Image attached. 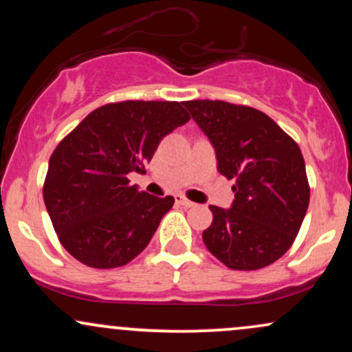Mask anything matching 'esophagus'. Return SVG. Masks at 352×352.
Returning a JSON list of instances; mask_svg holds the SVG:
<instances>
[{"instance_id": "esophagus-1", "label": "esophagus", "mask_w": 352, "mask_h": 352, "mask_svg": "<svg viewBox=\"0 0 352 352\" xmlns=\"http://www.w3.org/2000/svg\"><path fill=\"white\" fill-rule=\"evenodd\" d=\"M175 201H177V204H179V205H182V207H187V208L195 207V204H193L192 200H188L185 195H182V193H179V195H175Z\"/></svg>"}]
</instances>
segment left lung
<instances>
[{
	"label": "left lung",
	"instance_id": "obj_1",
	"mask_svg": "<svg viewBox=\"0 0 352 352\" xmlns=\"http://www.w3.org/2000/svg\"><path fill=\"white\" fill-rule=\"evenodd\" d=\"M193 120L217 153V168L235 180L232 208L210 205L204 243L225 266L252 272L289 250L309 205V184L298 144L272 117L225 100H187Z\"/></svg>",
	"mask_w": 352,
	"mask_h": 352
}]
</instances>
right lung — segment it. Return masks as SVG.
<instances>
[{
  "mask_svg": "<svg viewBox=\"0 0 352 352\" xmlns=\"http://www.w3.org/2000/svg\"><path fill=\"white\" fill-rule=\"evenodd\" d=\"M184 102L124 100L96 109L52 152L43 197L60 245L98 270L127 265L173 205L129 184L160 140L188 122Z\"/></svg>",
  "mask_w": 352,
  "mask_h": 352,
  "instance_id": "add662e5",
  "label": "right lung"
}]
</instances>
